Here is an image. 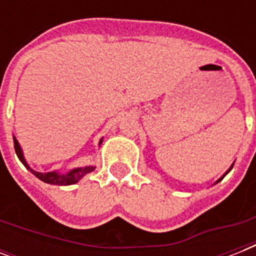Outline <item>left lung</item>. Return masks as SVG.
<instances>
[{"mask_svg": "<svg viewBox=\"0 0 256 256\" xmlns=\"http://www.w3.org/2000/svg\"><path fill=\"white\" fill-rule=\"evenodd\" d=\"M232 166H234V164H232ZM232 166H231V168H228V171H230V170H231V168H232ZM228 171H227V172H228ZM227 172H226V174H227ZM226 174H224V175H226ZM224 175H223V176H222V178H220V179H218V180H216V183H218V182H219V180H222V179H223V178H224Z\"/></svg>", "mask_w": 256, "mask_h": 256, "instance_id": "1", "label": "left lung"}]
</instances>
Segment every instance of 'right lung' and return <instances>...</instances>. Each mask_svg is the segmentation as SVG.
<instances>
[{"mask_svg":"<svg viewBox=\"0 0 256 256\" xmlns=\"http://www.w3.org/2000/svg\"><path fill=\"white\" fill-rule=\"evenodd\" d=\"M14 140V150H16V154L20 158L24 166L29 171H32V174H34L38 179H41L42 182L50 183V184H57V186H68V184H74L77 183L82 176H85L86 174L94 171V166H85V168H74V170L69 171L68 174H60L57 171H50V172H38V171H34L33 168H30V166L26 164L25 158H24V152L21 150V146L18 144V140H16V136H13ZM102 144V140H100V144Z\"/></svg>","mask_w":256,"mask_h":256,"instance_id":"add662e5","label":"right lung"}]
</instances>
